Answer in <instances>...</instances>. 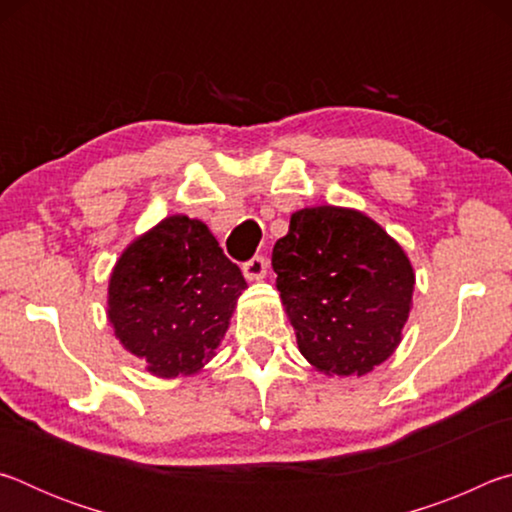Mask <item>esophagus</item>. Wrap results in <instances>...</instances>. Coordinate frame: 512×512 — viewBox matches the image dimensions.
Masks as SVG:
<instances>
[{
    "label": "esophagus",
    "instance_id": "1",
    "mask_svg": "<svg viewBox=\"0 0 512 512\" xmlns=\"http://www.w3.org/2000/svg\"><path fill=\"white\" fill-rule=\"evenodd\" d=\"M241 268H244L246 280H262V277L268 271V264H266V259L262 255H255L253 259H248V262Z\"/></svg>",
    "mask_w": 512,
    "mask_h": 512
}]
</instances>
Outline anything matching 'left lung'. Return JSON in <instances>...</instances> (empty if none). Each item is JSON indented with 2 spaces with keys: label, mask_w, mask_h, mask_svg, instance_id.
<instances>
[{
  "label": "left lung",
  "mask_w": 512,
  "mask_h": 512,
  "mask_svg": "<svg viewBox=\"0 0 512 512\" xmlns=\"http://www.w3.org/2000/svg\"><path fill=\"white\" fill-rule=\"evenodd\" d=\"M277 291L298 348L318 370L366 375L391 357L415 275L404 250L366 214L307 207L273 248Z\"/></svg>",
  "instance_id": "1"
}]
</instances>
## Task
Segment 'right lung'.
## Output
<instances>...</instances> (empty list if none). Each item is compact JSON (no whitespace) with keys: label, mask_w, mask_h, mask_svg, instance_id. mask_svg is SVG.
I'll list each match as a JSON object with an SVG mask.
<instances>
[{"label":"right lung","mask_w":512,"mask_h":512,"mask_svg":"<svg viewBox=\"0 0 512 512\" xmlns=\"http://www.w3.org/2000/svg\"><path fill=\"white\" fill-rule=\"evenodd\" d=\"M246 280L207 225L169 216L133 241L110 275L108 316L158 377L201 370L219 348Z\"/></svg>","instance_id":"add662e5"}]
</instances>
